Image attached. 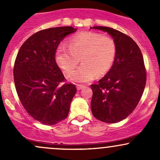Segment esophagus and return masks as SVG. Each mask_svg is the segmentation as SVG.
<instances>
[{
	"instance_id": "esophagus-1",
	"label": "esophagus",
	"mask_w": 160,
	"mask_h": 160,
	"mask_svg": "<svg viewBox=\"0 0 160 160\" xmlns=\"http://www.w3.org/2000/svg\"><path fill=\"white\" fill-rule=\"evenodd\" d=\"M83 87V85H81V84H77V89H78V90H80V89H82Z\"/></svg>"
}]
</instances>
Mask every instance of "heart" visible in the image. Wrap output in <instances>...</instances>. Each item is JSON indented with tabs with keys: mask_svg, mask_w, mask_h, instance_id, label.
<instances>
[{
	"mask_svg": "<svg viewBox=\"0 0 160 160\" xmlns=\"http://www.w3.org/2000/svg\"><path fill=\"white\" fill-rule=\"evenodd\" d=\"M117 55L114 40L96 32H84L69 40V47L60 45L56 60L66 77L71 76L80 63L82 65L72 74L71 80L86 82L101 78L111 68Z\"/></svg>",
	"mask_w": 160,
	"mask_h": 160,
	"instance_id": "b5f03b06",
	"label": "heart"
}]
</instances>
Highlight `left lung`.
Returning a JSON list of instances; mask_svg holds the SVG:
<instances>
[{"label":"left lung","mask_w":160,"mask_h":160,"mask_svg":"<svg viewBox=\"0 0 160 160\" xmlns=\"http://www.w3.org/2000/svg\"><path fill=\"white\" fill-rule=\"evenodd\" d=\"M113 38L117 55L111 68L98 83L92 84V113L108 123L124 120L136 108L146 85L147 72L141 49L130 37L109 27L94 26Z\"/></svg>","instance_id":"8db88e82"}]
</instances>
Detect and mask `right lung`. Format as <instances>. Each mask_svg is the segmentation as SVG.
I'll return each instance as SVG.
<instances>
[{"label": "right lung", "mask_w": 160, "mask_h": 160, "mask_svg": "<svg viewBox=\"0 0 160 160\" xmlns=\"http://www.w3.org/2000/svg\"><path fill=\"white\" fill-rule=\"evenodd\" d=\"M77 31L71 26L56 27L35 33L24 42L16 56L13 68L18 96L25 111L44 125H54L65 120L77 92L56 62L60 42Z\"/></svg>", "instance_id": "1"}]
</instances>
